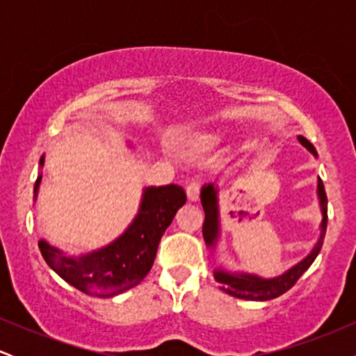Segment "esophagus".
<instances>
[{
	"label": "esophagus",
	"instance_id": "1",
	"mask_svg": "<svg viewBox=\"0 0 356 356\" xmlns=\"http://www.w3.org/2000/svg\"><path fill=\"white\" fill-rule=\"evenodd\" d=\"M199 192H201V186H199L197 182H191L189 186L186 187L187 199H189L191 202H197L199 201Z\"/></svg>",
	"mask_w": 356,
	"mask_h": 356
}]
</instances>
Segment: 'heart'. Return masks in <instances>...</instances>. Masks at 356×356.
Masks as SVG:
<instances>
[{
    "instance_id": "1",
    "label": "heart",
    "mask_w": 356,
    "mask_h": 356,
    "mask_svg": "<svg viewBox=\"0 0 356 356\" xmlns=\"http://www.w3.org/2000/svg\"><path fill=\"white\" fill-rule=\"evenodd\" d=\"M224 137H226V132L222 129L194 130V132H187L179 137L175 140V149L182 155L197 157V155H204L218 149L224 142Z\"/></svg>"
}]
</instances>
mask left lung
<instances>
[{
  "label": "left lung",
  "instance_id": "left-lung-1",
  "mask_svg": "<svg viewBox=\"0 0 356 356\" xmlns=\"http://www.w3.org/2000/svg\"><path fill=\"white\" fill-rule=\"evenodd\" d=\"M300 144L313 155L314 159L318 157L316 149H314L312 142L306 140L305 137H298ZM254 157V154H251L248 157V165L249 161ZM243 174V167H238V172L232 174L231 179L239 177ZM219 179H222L219 175L218 181L211 184H204L201 189V204L202 209L206 212V220H204L202 226V234L204 241H206V246L211 249V254L216 256V249L220 241V211H219ZM316 195H318V206H320L321 212V222H320V238L312 251L306 254L303 259L298 261L296 264H293L291 268L286 269L284 273L277 275L275 277H263L254 273H246V271H231L224 266H216L214 268V277L218 283H220V289L226 291L227 295L239 298V300H249V301H268L275 300V298L281 296L283 293L288 291L289 288H293L301 275L313 264V261L316 259V256L320 254L323 239H325L326 232V222H328V201H326V192L323 181L320 177L316 179Z\"/></svg>",
  "mask_w": 356,
  "mask_h": 356
}]
</instances>
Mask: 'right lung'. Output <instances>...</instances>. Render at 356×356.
<instances>
[{
    "instance_id": "right-lung-1",
    "label": "right lung",
    "mask_w": 356,
    "mask_h": 356,
    "mask_svg": "<svg viewBox=\"0 0 356 356\" xmlns=\"http://www.w3.org/2000/svg\"><path fill=\"white\" fill-rule=\"evenodd\" d=\"M134 149L132 142H127ZM44 155L40 159V169ZM43 174L36 177L33 199L38 197ZM186 204L181 186H149L142 191L138 211L118 238L93 251L67 256L60 248L40 239V251L47 264L68 284L97 298H112L134 288L152 268L162 234L175 212Z\"/></svg>"
}]
</instances>
